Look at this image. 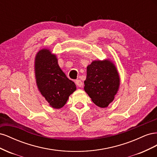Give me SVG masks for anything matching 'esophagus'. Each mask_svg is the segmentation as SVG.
I'll return each mask as SVG.
<instances>
[{"instance_id":"esophagus-1","label":"esophagus","mask_w":157,"mask_h":157,"mask_svg":"<svg viewBox=\"0 0 157 157\" xmlns=\"http://www.w3.org/2000/svg\"><path fill=\"white\" fill-rule=\"evenodd\" d=\"M75 83L78 87H82V82L80 80H77L75 81Z\"/></svg>"}]
</instances>
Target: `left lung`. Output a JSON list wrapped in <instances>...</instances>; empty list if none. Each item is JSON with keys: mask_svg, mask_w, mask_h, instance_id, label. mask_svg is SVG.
Listing matches in <instances>:
<instances>
[{"mask_svg": "<svg viewBox=\"0 0 157 157\" xmlns=\"http://www.w3.org/2000/svg\"><path fill=\"white\" fill-rule=\"evenodd\" d=\"M119 86V75L110 60L94 61L87 67L84 89L97 106L107 107L113 101Z\"/></svg>", "mask_w": 157, "mask_h": 157, "instance_id": "1", "label": "left lung"}]
</instances>
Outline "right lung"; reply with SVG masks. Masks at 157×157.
<instances>
[{"label": "right lung", "instance_id": "add662e5", "mask_svg": "<svg viewBox=\"0 0 157 157\" xmlns=\"http://www.w3.org/2000/svg\"><path fill=\"white\" fill-rule=\"evenodd\" d=\"M35 73L37 87L42 96L54 109L65 105L77 88L61 69L56 56L50 50H40L36 55Z\"/></svg>", "mask_w": 157, "mask_h": 157}]
</instances>
